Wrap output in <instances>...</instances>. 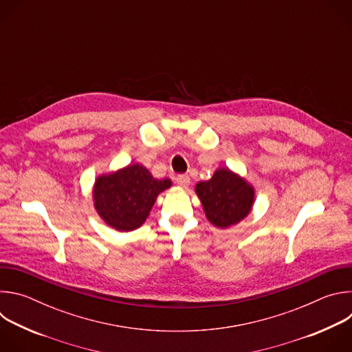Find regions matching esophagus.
Returning <instances> with one entry per match:
<instances>
[{
    "label": "esophagus",
    "instance_id": "34e87169",
    "mask_svg": "<svg viewBox=\"0 0 352 352\" xmlns=\"http://www.w3.org/2000/svg\"><path fill=\"white\" fill-rule=\"evenodd\" d=\"M175 182H177L181 188H188V186H189V184H190V178H189V175H185V174H182V175H177Z\"/></svg>",
    "mask_w": 352,
    "mask_h": 352
}]
</instances>
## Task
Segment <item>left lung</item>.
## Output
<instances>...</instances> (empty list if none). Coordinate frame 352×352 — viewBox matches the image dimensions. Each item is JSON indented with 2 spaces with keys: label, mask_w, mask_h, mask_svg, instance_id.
Listing matches in <instances>:
<instances>
[{
  "label": "left lung",
  "mask_w": 352,
  "mask_h": 352,
  "mask_svg": "<svg viewBox=\"0 0 352 352\" xmlns=\"http://www.w3.org/2000/svg\"><path fill=\"white\" fill-rule=\"evenodd\" d=\"M195 192L206 219L217 228H230L243 220L255 204V188L227 167L214 171L209 181H200Z\"/></svg>",
  "instance_id": "left-lung-1"
}]
</instances>
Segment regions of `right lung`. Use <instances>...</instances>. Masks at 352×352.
I'll return each instance as SVG.
<instances>
[{"instance_id": "1", "label": "right lung", "mask_w": 352, "mask_h": 352, "mask_svg": "<svg viewBox=\"0 0 352 352\" xmlns=\"http://www.w3.org/2000/svg\"><path fill=\"white\" fill-rule=\"evenodd\" d=\"M171 185L170 178L157 179L144 166L133 163L96 178L93 205L111 228L120 232L133 231L146 221L157 196Z\"/></svg>"}]
</instances>
